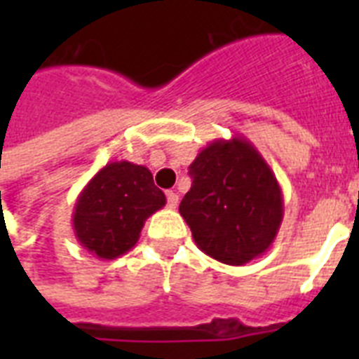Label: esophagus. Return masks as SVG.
<instances>
[{
  "label": "esophagus",
  "mask_w": 359,
  "mask_h": 359,
  "mask_svg": "<svg viewBox=\"0 0 359 359\" xmlns=\"http://www.w3.org/2000/svg\"><path fill=\"white\" fill-rule=\"evenodd\" d=\"M177 205H179V194H175V191H168V207L177 208Z\"/></svg>",
  "instance_id": "34e87169"
}]
</instances>
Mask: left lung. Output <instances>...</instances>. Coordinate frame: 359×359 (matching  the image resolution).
I'll use <instances>...</instances> for the list:
<instances>
[{
  "instance_id": "8db88e82",
  "label": "left lung",
  "mask_w": 359,
  "mask_h": 359,
  "mask_svg": "<svg viewBox=\"0 0 359 359\" xmlns=\"http://www.w3.org/2000/svg\"><path fill=\"white\" fill-rule=\"evenodd\" d=\"M190 177L179 212L203 253L242 266L270 250L283 222V194L251 141H210L190 163Z\"/></svg>"
}]
</instances>
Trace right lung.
Segmentation results:
<instances>
[{
    "mask_svg": "<svg viewBox=\"0 0 359 359\" xmlns=\"http://www.w3.org/2000/svg\"><path fill=\"white\" fill-rule=\"evenodd\" d=\"M163 205L165 196L145 165L109 162L76 199L74 236L95 257L111 261L137 244L147 218Z\"/></svg>",
    "mask_w": 359,
    "mask_h": 359,
    "instance_id": "right-lung-1",
    "label": "right lung"
}]
</instances>
